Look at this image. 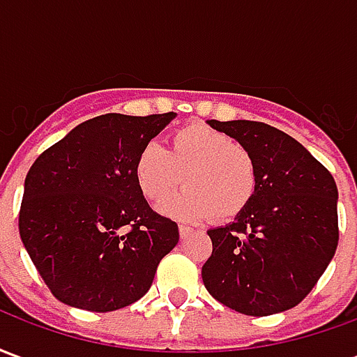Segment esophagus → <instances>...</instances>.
Returning a JSON list of instances; mask_svg holds the SVG:
<instances>
[{
  "mask_svg": "<svg viewBox=\"0 0 357 357\" xmlns=\"http://www.w3.org/2000/svg\"><path fill=\"white\" fill-rule=\"evenodd\" d=\"M191 231H193V229H191L189 225H179V235H181V237H187Z\"/></svg>",
  "mask_w": 357,
  "mask_h": 357,
  "instance_id": "1",
  "label": "esophagus"
}]
</instances>
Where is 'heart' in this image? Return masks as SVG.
I'll list each match as a JSON object with an SVG mask.
<instances>
[{
  "label": "heart",
  "instance_id": "1",
  "mask_svg": "<svg viewBox=\"0 0 357 357\" xmlns=\"http://www.w3.org/2000/svg\"><path fill=\"white\" fill-rule=\"evenodd\" d=\"M133 176L153 204H162L181 185L187 191L162 208L178 220L231 222L245 212L256 193L258 164L245 145L204 124H189L172 133L168 149L155 143L141 149Z\"/></svg>",
  "mask_w": 357,
  "mask_h": 357
}]
</instances>
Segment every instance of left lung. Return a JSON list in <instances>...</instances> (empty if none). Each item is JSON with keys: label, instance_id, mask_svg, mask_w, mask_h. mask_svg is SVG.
I'll return each instance as SVG.
<instances>
[{"label": "left lung", "instance_id": "obj_1", "mask_svg": "<svg viewBox=\"0 0 357 357\" xmlns=\"http://www.w3.org/2000/svg\"><path fill=\"white\" fill-rule=\"evenodd\" d=\"M255 155L256 193L231 224L210 229L206 291L245 315L291 310L315 287L338 245L335 179L306 147L264 122L208 120Z\"/></svg>", "mask_w": 357, "mask_h": 357}]
</instances>
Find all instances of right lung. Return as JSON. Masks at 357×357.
<instances>
[{
  "mask_svg": "<svg viewBox=\"0 0 357 357\" xmlns=\"http://www.w3.org/2000/svg\"><path fill=\"white\" fill-rule=\"evenodd\" d=\"M174 118L176 112L95 116L28 170L20 239L57 300L102 314L130 306L151 289L179 231L149 206L133 166Z\"/></svg>",
  "mask_w": 357,
  "mask_h": 357,
  "instance_id": "right-lung-1",
  "label": "right lung"
}]
</instances>
